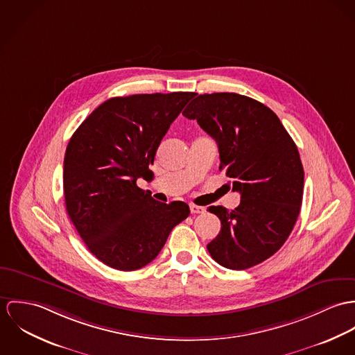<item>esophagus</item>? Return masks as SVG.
<instances>
[{
    "instance_id": "esophagus-1",
    "label": "esophagus",
    "mask_w": 355,
    "mask_h": 355,
    "mask_svg": "<svg viewBox=\"0 0 355 355\" xmlns=\"http://www.w3.org/2000/svg\"><path fill=\"white\" fill-rule=\"evenodd\" d=\"M189 208H191V214H193V215H197V214H202L205 209H204V207H200V205H195V204H191L189 205Z\"/></svg>"
}]
</instances>
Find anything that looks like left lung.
Instances as JSON below:
<instances>
[{
	"label": "left lung",
	"mask_w": 355,
	"mask_h": 355,
	"mask_svg": "<svg viewBox=\"0 0 355 355\" xmlns=\"http://www.w3.org/2000/svg\"><path fill=\"white\" fill-rule=\"evenodd\" d=\"M219 148L239 205H212L222 223L208 245L211 257L230 270H248L276 253L301 211L304 167L298 148L280 119L266 105L234 92L198 95L182 113Z\"/></svg>",
	"instance_id": "obj_1"
}]
</instances>
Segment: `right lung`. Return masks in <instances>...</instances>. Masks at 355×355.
Segmentation results:
<instances>
[{
  "mask_svg": "<svg viewBox=\"0 0 355 355\" xmlns=\"http://www.w3.org/2000/svg\"><path fill=\"white\" fill-rule=\"evenodd\" d=\"M195 92L112 98L73 133L64 159L65 207L88 250L119 271L150 264L173 227L191 214L184 201L159 202L140 189L171 122Z\"/></svg>",
  "mask_w": 355,
  "mask_h": 355,
  "instance_id": "right-lung-1",
  "label": "right lung"
}]
</instances>
